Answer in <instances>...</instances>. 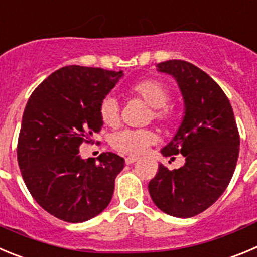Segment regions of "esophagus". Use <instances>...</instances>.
I'll use <instances>...</instances> for the list:
<instances>
[{
	"mask_svg": "<svg viewBox=\"0 0 257 257\" xmlns=\"http://www.w3.org/2000/svg\"><path fill=\"white\" fill-rule=\"evenodd\" d=\"M137 160H138V157H126L125 163L129 165V164H134Z\"/></svg>",
	"mask_w": 257,
	"mask_h": 257,
	"instance_id": "1",
	"label": "esophagus"
}]
</instances>
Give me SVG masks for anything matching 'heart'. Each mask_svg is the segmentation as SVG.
<instances>
[{"label": "heart", "instance_id": "1", "mask_svg": "<svg viewBox=\"0 0 257 257\" xmlns=\"http://www.w3.org/2000/svg\"><path fill=\"white\" fill-rule=\"evenodd\" d=\"M132 92L142 97L152 107V117L159 121H169L174 116V108L166 105L170 92L163 82L143 79L132 87ZM100 119L105 125L115 126L119 123V103L114 96L105 97L100 103ZM155 134L149 129H123L110 137V145L120 154L141 155L154 142Z\"/></svg>", "mask_w": 257, "mask_h": 257}]
</instances>
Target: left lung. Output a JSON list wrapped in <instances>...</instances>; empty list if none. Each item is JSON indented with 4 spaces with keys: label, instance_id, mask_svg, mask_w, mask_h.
I'll return each instance as SVG.
<instances>
[{
    "label": "left lung",
    "instance_id": "8db88e82",
    "mask_svg": "<svg viewBox=\"0 0 257 257\" xmlns=\"http://www.w3.org/2000/svg\"><path fill=\"white\" fill-rule=\"evenodd\" d=\"M156 68L174 78L184 101L182 123L160 152L172 160L182 154L186 163L174 170L160 164L149 192L165 214L192 218L211 206L229 184L239 134L228 97L205 71L183 60L160 62Z\"/></svg>",
    "mask_w": 257,
    "mask_h": 257
}]
</instances>
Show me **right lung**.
Segmentation results:
<instances>
[{
	"label": "right lung",
	"instance_id": "right-lung-1",
	"mask_svg": "<svg viewBox=\"0 0 257 257\" xmlns=\"http://www.w3.org/2000/svg\"><path fill=\"white\" fill-rule=\"evenodd\" d=\"M123 70L69 65L34 89L23 114L18 163L25 186L39 206L68 223H83L111 201L124 159L103 152L82 159L79 146L91 142L103 123L100 103Z\"/></svg>",
	"mask_w": 257,
	"mask_h": 257
}]
</instances>
